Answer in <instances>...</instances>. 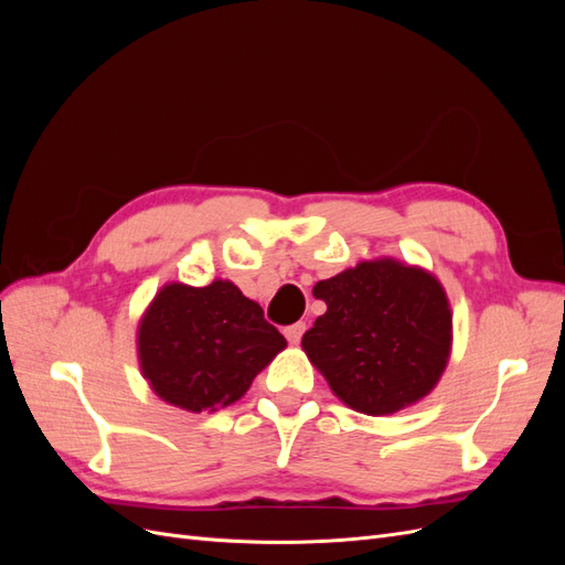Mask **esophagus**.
<instances>
[{
    "mask_svg": "<svg viewBox=\"0 0 565 565\" xmlns=\"http://www.w3.org/2000/svg\"><path fill=\"white\" fill-rule=\"evenodd\" d=\"M303 330H306L303 322H295V324H289V328H285V337H287L289 344H299Z\"/></svg>",
    "mask_w": 565,
    "mask_h": 565,
    "instance_id": "obj_1",
    "label": "esophagus"
}]
</instances>
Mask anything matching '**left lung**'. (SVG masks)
<instances>
[{
    "label": "left lung",
    "instance_id": "1",
    "mask_svg": "<svg viewBox=\"0 0 565 565\" xmlns=\"http://www.w3.org/2000/svg\"><path fill=\"white\" fill-rule=\"evenodd\" d=\"M313 297L328 311L301 349L341 403L382 417L436 388L452 351V311L434 273L380 256L320 280Z\"/></svg>",
    "mask_w": 565,
    "mask_h": 565
}]
</instances>
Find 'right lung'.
Returning a JSON list of instances; mask_svg holds the SVG:
<instances>
[{"instance_id":"1","label":"right lung","mask_w":565,"mask_h":565,"mask_svg":"<svg viewBox=\"0 0 565 565\" xmlns=\"http://www.w3.org/2000/svg\"><path fill=\"white\" fill-rule=\"evenodd\" d=\"M285 347L262 306L221 278L207 287L167 282L136 328L143 380L185 413H216L241 401Z\"/></svg>"}]
</instances>
